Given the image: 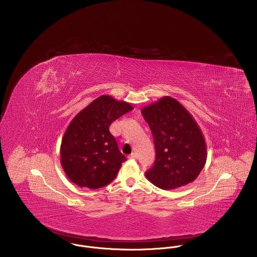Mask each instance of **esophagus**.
Masks as SVG:
<instances>
[{
    "instance_id": "obj_1",
    "label": "esophagus",
    "mask_w": 257,
    "mask_h": 257,
    "mask_svg": "<svg viewBox=\"0 0 257 257\" xmlns=\"http://www.w3.org/2000/svg\"><path fill=\"white\" fill-rule=\"evenodd\" d=\"M138 157V153L137 152H133L130 156H128V158H131V159H136Z\"/></svg>"
}]
</instances>
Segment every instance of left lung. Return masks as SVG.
Here are the masks:
<instances>
[{"label":"left lung","instance_id":"left-lung-1","mask_svg":"<svg viewBox=\"0 0 257 257\" xmlns=\"http://www.w3.org/2000/svg\"><path fill=\"white\" fill-rule=\"evenodd\" d=\"M153 136L155 161L146 172L158 188L172 190L193 182L207 160V146L192 114L171 97L143 108Z\"/></svg>","mask_w":257,"mask_h":257}]
</instances>
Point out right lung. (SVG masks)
Instances as JSON below:
<instances>
[{
	"mask_svg": "<svg viewBox=\"0 0 257 257\" xmlns=\"http://www.w3.org/2000/svg\"><path fill=\"white\" fill-rule=\"evenodd\" d=\"M134 109L108 95L94 100L69 123L60 147V162L73 183L89 189L110 184L126 160L119 151L110 123Z\"/></svg>",
	"mask_w": 257,
	"mask_h": 257,
	"instance_id": "1",
	"label": "right lung"
}]
</instances>
